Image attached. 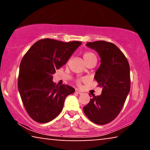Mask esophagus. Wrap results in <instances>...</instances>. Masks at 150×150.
<instances>
[{"mask_svg": "<svg viewBox=\"0 0 150 150\" xmlns=\"http://www.w3.org/2000/svg\"><path fill=\"white\" fill-rule=\"evenodd\" d=\"M75 92L77 93H79V94H82V93H83L82 91H81V90H80V89H75Z\"/></svg>", "mask_w": 150, "mask_h": 150, "instance_id": "obj_1", "label": "esophagus"}]
</instances>
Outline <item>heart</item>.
<instances>
[{
	"instance_id": "obj_1",
	"label": "heart",
	"mask_w": 150,
	"mask_h": 150,
	"mask_svg": "<svg viewBox=\"0 0 150 150\" xmlns=\"http://www.w3.org/2000/svg\"><path fill=\"white\" fill-rule=\"evenodd\" d=\"M91 57H95V55L93 54L92 52H87L83 54L84 60L88 59H89V58H90ZM77 82L78 85H80V83H81V80H78Z\"/></svg>"
}]
</instances>
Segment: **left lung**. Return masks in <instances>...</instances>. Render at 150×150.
Returning a JSON list of instances; mask_svg holds the SVG:
<instances>
[{
    "label": "left lung",
    "instance_id": "left-lung-1",
    "mask_svg": "<svg viewBox=\"0 0 150 150\" xmlns=\"http://www.w3.org/2000/svg\"><path fill=\"white\" fill-rule=\"evenodd\" d=\"M86 46L96 51L101 59L94 78L102 91L101 95H93L83 110L91 121L105 125L117 117L125 104L131 88L130 67L115 44L101 40L88 42Z\"/></svg>",
    "mask_w": 150,
    "mask_h": 150
}]
</instances>
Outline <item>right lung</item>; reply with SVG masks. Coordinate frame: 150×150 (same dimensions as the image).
<instances>
[{
  "mask_svg": "<svg viewBox=\"0 0 150 150\" xmlns=\"http://www.w3.org/2000/svg\"><path fill=\"white\" fill-rule=\"evenodd\" d=\"M81 42H63L45 38L33 44L22 59L18 89L24 106L35 121L46 123L61 113L66 97L75 91L56 85L52 75L66 64Z\"/></svg>",
  "mask_w": 150,
  "mask_h": 150,
  "instance_id": "add662e5",
  "label": "right lung"
}]
</instances>
